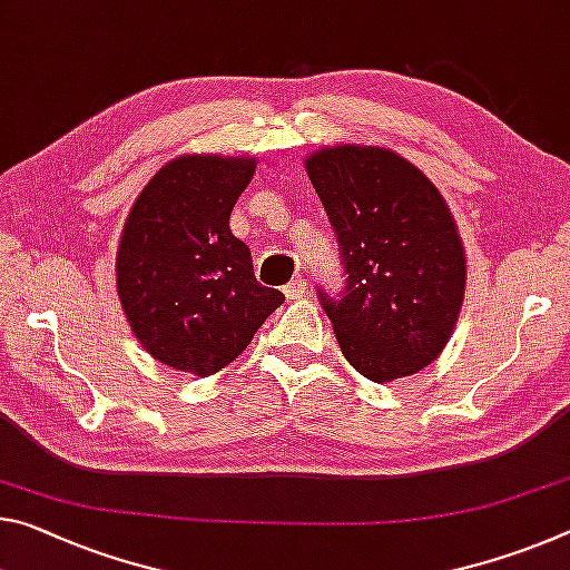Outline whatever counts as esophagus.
Listing matches in <instances>:
<instances>
[{
	"label": "esophagus",
	"instance_id": "esophagus-1",
	"mask_svg": "<svg viewBox=\"0 0 570 570\" xmlns=\"http://www.w3.org/2000/svg\"><path fill=\"white\" fill-rule=\"evenodd\" d=\"M304 292H306V282H304V278H294V282H288V284L284 286L286 299H299V296H304Z\"/></svg>",
	"mask_w": 570,
	"mask_h": 570
}]
</instances>
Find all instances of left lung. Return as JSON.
Returning a JSON list of instances; mask_svg holds the SVG:
<instances>
[{
  "label": "left lung",
  "mask_w": 570,
  "mask_h": 570,
  "mask_svg": "<svg viewBox=\"0 0 570 570\" xmlns=\"http://www.w3.org/2000/svg\"><path fill=\"white\" fill-rule=\"evenodd\" d=\"M304 167L345 261L340 299L320 294L342 355L373 383L419 373L464 304L466 253L444 195L385 147H322Z\"/></svg>",
  "instance_id": "obj_1"
}]
</instances>
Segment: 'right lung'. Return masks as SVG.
<instances>
[{"instance_id": "1", "label": "right lung", "mask_w": 570, "mask_h": 570, "mask_svg": "<svg viewBox=\"0 0 570 570\" xmlns=\"http://www.w3.org/2000/svg\"><path fill=\"white\" fill-rule=\"evenodd\" d=\"M256 157L183 155L134 200L116 253V292L139 345L197 377L248 347L284 294L256 282L230 213Z\"/></svg>"}]
</instances>
